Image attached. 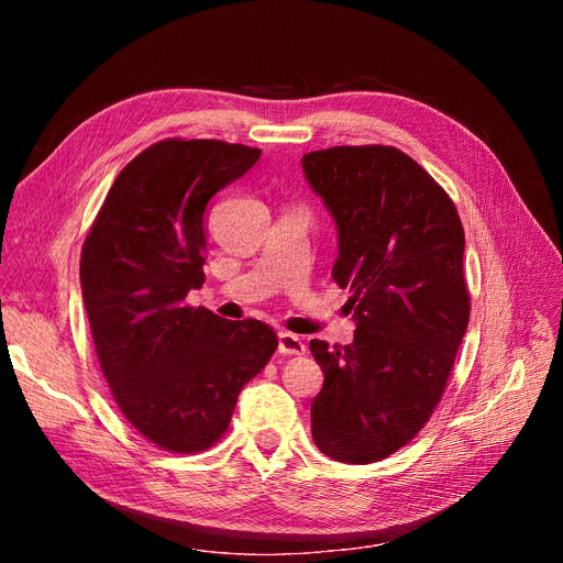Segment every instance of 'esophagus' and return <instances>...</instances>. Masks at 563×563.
Masks as SVG:
<instances>
[{"instance_id": "34e87169", "label": "esophagus", "mask_w": 563, "mask_h": 563, "mask_svg": "<svg viewBox=\"0 0 563 563\" xmlns=\"http://www.w3.org/2000/svg\"><path fill=\"white\" fill-rule=\"evenodd\" d=\"M302 352H305L302 338H298L296 333H288V331L279 333V354L294 356V354H302Z\"/></svg>"}]
</instances>
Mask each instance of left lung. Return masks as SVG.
Returning a JSON list of instances; mask_svg holds the SVG:
<instances>
[{"mask_svg": "<svg viewBox=\"0 0 563 563\" xmlns=\"http://www.w3.org/2000/svg\"><path fill=\"white\" fill-rule=\"evenodd\" d=\"M302 172L335 218L331 277L356 321L352 345L310 343L323 371L312 437L338 463L368 465L406 446L444 395L470 321L465 232L444 187L397 147L308 152Z\"/></svg>", "mask_w": 563, "mask_h": 563, "instance_id": "1", "label": "left lung"}]
</instances>
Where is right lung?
<instances>
[{"label":"right lung","mask_w":563,"mask_h":563,"mask_svg":"<svg viewBox=\"0 0 563 563\" xmlns=\"http://www.w3.org/2000/svg\"><path fill=\"white\" fill-rule=\"evenodd\" d=\"M258 157L225 141L150 145L117 176L84 240L79 277L100 371L119 411L164 451L211 449L277 350L267 323L185 302L203 284L209 199Z\"/></svg>","instance_id":"right-lung-1"}]
</instances>
